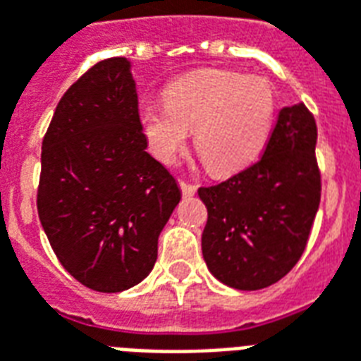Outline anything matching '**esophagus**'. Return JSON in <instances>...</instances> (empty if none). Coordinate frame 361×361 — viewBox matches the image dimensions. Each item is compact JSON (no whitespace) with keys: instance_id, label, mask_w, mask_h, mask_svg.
Wrapping results in <instances>:
<instances>
[{"instance_id":"34e87169","label":"esophagus","mask_w":361,"mask_h":361,"mask_svg":"<svg viewBox=\"0 0 361 361\" xmlns=\"http://www.w3.org/2000/svg\"><path fill=\"white\" fill-rule=\"evenodd\" d=\"M178 186H180V192H183V195H186V197L195 194V184H190L186 183V180H178Z\"/></svg>"}]
</instances>
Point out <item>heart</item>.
Listing matches in <instances>:
<instances>
[{"mask_svg": "<svg viewBox=\"0 0 361 361\" xmlns=\"http://www.w3.org/2000/svg\"><path fill=\"white\" fill-rule=\"evenodd\" d=\"M275 90L267 79L228 69H203L166 88V105L141 111V130L152 154L173 164L194 131V147L214 175L252 164L275 120Z\"/></svg>", "mask_w": 361, "mask_h": 361, "instance_id": "heart-1", "label": "heart"}]
</instances>
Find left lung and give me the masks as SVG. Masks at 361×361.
<instances>
[{
    "label": "left lung",
    "mask_w": 361,
    "mask_h": 361,
    "mask_svg": "<svg viewBox=\"0 0 361 361\" xmlns=\"http://www.w3.org/2000/svg\"><path fill=\"white\" fill-rule=\"evenodd\" d=\"M314 149L311 111L303 103L284 107L256 164L197 190L207 207L201 250L220 282L259 290L300 262L322 192Z\"/></svg>",
    "instance_id": "8db88e82"
}]
</instances>
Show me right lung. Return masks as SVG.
Instances as JSON below:
<instances>
[{
  "label": "right lung",
  "instance_id": "obj_1",
  "mask_svg": "<svg viewBox=\"0 0 361 361\" xmlns=\"http://www.w3.org/2000/svg\"><path fill=\"white\" fill-rule=\"evenodd\" d=\"M178 201L175 177L147 152L130 61H97L63 94L43 137L37 212L56 258L96 292L135 286Z\"/></svg>",
  "mask_w": 361,
  "mask_h": 361
}]
</instances>
